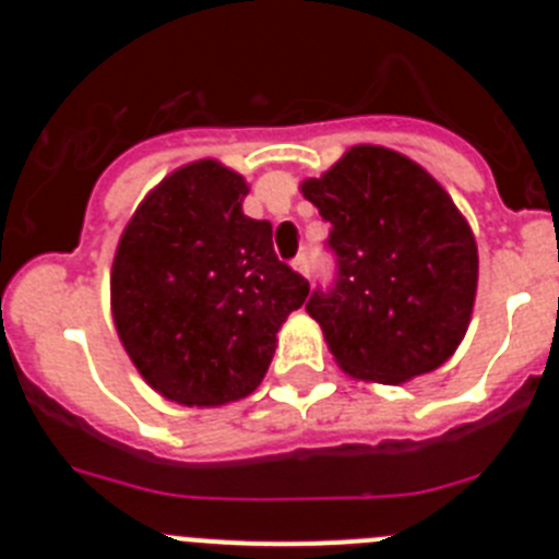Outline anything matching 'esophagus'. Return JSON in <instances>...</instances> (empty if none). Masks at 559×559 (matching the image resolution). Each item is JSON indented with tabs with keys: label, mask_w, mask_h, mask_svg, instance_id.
I'll return each mask as SVG.
<instances>
[{
	"label": "esophagus",
	"mask_w": 559,
	"mask_h": 559,
	"mask_svg": "<svg viewBox=\"0 0 559 559\" xmlns=\"http://www.w3.org/2000/svg\"><path fill=\"white\" fill-rule=\"evenodd\" d=\"M290 265H294V271H299V274H302V276H310V260H308V254H299Z\"/></svg>",
	"instance_id": "34e87169"
}]
</instances>
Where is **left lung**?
Segmentation results:
<instances>
[{"label":"left lung","mask_w":559,"mask_h":559,"mask_svg":"<svg viewBox=\"0 0 559 559\" xmlns=\"http://www.w3.org/2000/svg\"><path fill=\"white\" fill-rule=\"evenodd\" d=\"M302 195L330 224L333 288L305 310L347 374L406 383L442 367L471 324L478 249L431 173L380 145L349 147Z\"/></svg>","instance_id":"obj_1"}]
</instances>
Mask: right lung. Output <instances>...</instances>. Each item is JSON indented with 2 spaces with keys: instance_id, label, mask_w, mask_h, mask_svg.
<instances>
[{
  "instance_id": "right-lung-1",
  "label": "right lung",
  "mask_w": 559,
  "mask_h": 559,
  "mask_svg": "<svg viewBox=\"0 0 559 559\" xmlns=\"http://www.w3.org/2000/svg\"><path fill=\"white\" fill-rule=\"evenodd\" d=\"M249 185L215 159L145 195L111 265V313L133 367L181 406H226L263 383L276 333L310 285L280 263Z\"/></svg>"
}]
</instances>
